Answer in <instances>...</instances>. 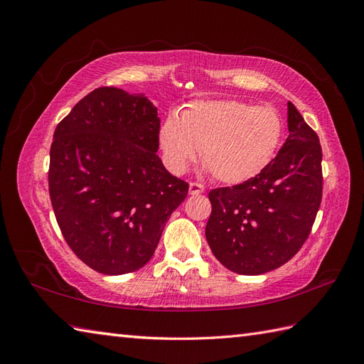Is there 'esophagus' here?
<instances>
[{"instance_id": "34e87169", "label": "esophagus", "mask_w": 364, "mask_h": 364, "mask_svg": "<svg viewBox=\"0 0 364 364\" xmlns=\"http://www.w3.org/2000/svg\"><path fill=\"white\" fill-rule=\"evenodd\" d=\"M203 191H205V188H203L202 183H197V182H191L190 183V194L191 196H199Z\"/></svg>"}]
</instances>
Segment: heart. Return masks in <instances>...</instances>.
Wrapping results in <instances>:
<instances>
[{"label":"heart","mask_w":364,"mask_h":364,"mask_svg":"<svg viewBox=\"0 0 364 364\" xmlns=\"http://www.w3.org/2000/svg\"><path fill=\"white\" fill-rule=\"evenodd\" d=\"M282 134V118L274 107L225 98L188 103L179 118L164 119L158 138L171 173H183L200 149L205 170L218 182L235 185L267 167Z\"/></svg>","instance_id":"1"}]
</instances>
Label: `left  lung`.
Wrapping results in <instances>:
<instances>
[{"label": "left lung", "instance_id": "obj_1", "mask_svg": "<svg viewBox=\"0 0 364 364\" xmlns=\"http://www.w3.org/2000/svg\"><path fill=\"white\" fill-rule=\"evenodd\" d=\"M289 132L258 176L209 193L205 235L215 258L238 274H261L291 259L311 232L322 202V147L289 102Z\"/></svg>", "mask_w": 364, "mask_h": 364}]
</instances>
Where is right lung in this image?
Segmentation results:
<instances>
[{"label": "right lung", "mask_w": 364, "mask_h": 364, "mask_svg": "<svg viewBox=\"0 0 364 364\" xmlns=\"http://www.w3.org/2000/svg\"><path fill=\"white\" fill-rule=\"evenodd\" d=\"M159 126L147 97L103 86L54 130L48 170L54 215L71 250L97 272L144 267L188 194V183L156 155Z\"/></svg>", "instance_id": "1"}]
</instances>
